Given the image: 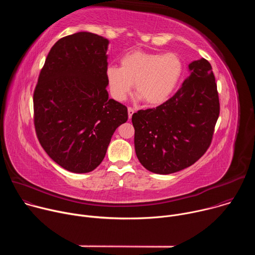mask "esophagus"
Wrapping results in <instances>:
<instances>
[{
    "label": "esophagus",
    "mask_w": 255,
    "mask_h": 255,
    "mask_svg": "<svg viewBox=\"0 0 255 255\" xmlns=\"http://www.w3.org/2000/svg\"><path fill=\"white\" fill-rule=\"evenodd\" d=\"M134 112H135V110H134V109H133L132 107H129V108H128V117H129V119L132 118V115L134 114Z\"/></svg>",
    "instance_id": "1"
}]
</instances>
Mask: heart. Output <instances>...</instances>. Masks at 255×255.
I'll return each instance as SVG.
<instances>
[{
	"label": "heart",
	"instance_id": "obj_1",
	"mask_svg": "<svg viewBox=\"0 0 255 255\" xmlns=\"http://www.w3.org/2000/svg\"><path fill=\"white\" fill-rule=\"evenodd\" d=\"M183 69V61L175 53L134 50L122 57L121 67L109 65L106 79L111 96L117 101L125 100L134 85L137 99L158 105L171 95Z\"/></svg>",
	"mask_w": 255,
	"mask_h": 255
}]
</instances>
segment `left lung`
Segmentation results:
<instances>
[{
  "instance_id": "1",
  "label": "left lung",
  "mask_w": 255,
  "mask_h": 255,
  "mask_svg": "<svg viewBox=\"0 0 255 255\" xmlns=\"http://www.w3.org/2000/svg\"><path fill=\"white\" fill-rule=\"evenodd\" d=\"M191 76L160 106L132 115L135 152L147 170L169 174L198 161L211 145L220 114L210 62L189 64Z\"/></svg>"
}]
</instances>
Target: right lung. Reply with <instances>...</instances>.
Here are the masks:
<instances>
[{
  "instance_id": "right-lung-1",
  "label": "right lung",
  "mask_w": 255,
  "mask_h": 255,
  "mask_svg": "<svg viewBox=\"0 0 255 255\" xmlns=\"http://www.w3.org/2000/svg\"><path fill=\"white\" fill-rule=\"evenodd\" d=\"M109 40L78 32L50 49L33 94L34 126L48 156L68 171L94 170L115 130L128 119L127 107L109 98Z\"/></svg>"
}]
</instances>
